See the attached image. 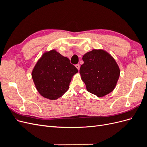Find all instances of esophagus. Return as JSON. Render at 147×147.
I'll list each match as a JSON object with an SVG mask.
<instances>
[{"instance_id": "34e87169", "label": "esophagus", "mask_w": 147, "mask_h": 147, "mask_svg": "<svg viewBox=\"0 0 147 147\" xmlns=\"http://www.w3.org/2000/svg\"><path fill=\"white\" fill-rule=\"evenodd\" d=\"M75 67H76V68L79 70V69H80V64H77L76 65H75Z\"/></svg>"}]
</instances>
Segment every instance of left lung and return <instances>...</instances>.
<instances>
[{
    "label": "left lung",
    "mask_w": 147,
    "mask_h": 147,
    "mask_svg": "<svg viewBox=\"0 0 147 147\" xmlns=\"http://www.w3.org/2000/svg\"><path fill=\"white\" fill-rule=\"evenodd\" d=\"M80 69L82 80L88 91L100 97L112 92L116 86L120 70L116 61L106 51L94 49L82 57Z\"/></svg>",
    "instance_id": "obj_1"
}]
</instances>
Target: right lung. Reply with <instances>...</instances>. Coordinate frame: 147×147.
I'll return each mask as SVG.
<instances>
[{
  "mask_svg": "<svg viewBox=\"0 0 147 147\" xmlns=\"http://www.w3.org/2000/svg\"><path fill=\"white\" fill-rule=\"evenodd\" d=\"M77 69L67 57L53 49L45 51L35 65L32 78L37 90L42 96L56 100L69 90Z\"/></svg>",
  "mask_w": 147,
  "mask_h": 147,
  "instance_id": "obj_1",
  "label": "right lung"
}]
</instances>
